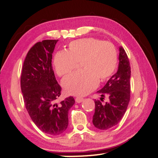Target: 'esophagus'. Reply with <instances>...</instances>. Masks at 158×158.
I'll use <instances>...</instances> for the list:
<instances>
[{
    "label": "esophagus",
    "mask_w": 158,
    "mask_h": 158,
    "mask_svg": "<svg viewBox=\"0 0 158 158\" xmlns=\"http://www.w3.org/2000/svg\"><path fill=\"white\" fill-rule=\"evenodd\" d=\"M84 98H81V97H77L76 98H75V101H76L77 103H81L82 101H83Z\"/></svg>",
    "instance_id": "34e87169"
}]
</instances>
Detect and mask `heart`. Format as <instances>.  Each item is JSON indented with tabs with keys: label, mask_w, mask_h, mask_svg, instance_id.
<instances>
[{
	"label": "heart",
	"mask_w": 158,
	"mask_h": 158,
	"mask_svg": "<svg viewBox=\"0 0 158 158\" xmlns=\"http://www.w3.org/2000/svg\"><path fill=\"white\" fill-rule=\"evenodd\" d=\"M117 52L109 42L83 38L71 42L67 51H60L54 58V65L60 77L73 72L80 63L81 71L62 81L64 92L72 96H85L98 83H103L114 74L117 65Z\"/></svg>",
	"instance_id": "heart-1"
}]
</instances>
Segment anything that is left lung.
Wrapping results in <instances>:
<instances>
[{"instance_id":"left-lung-1","label":"left lung","mask_w":158,"mask_h":158,"mask_svg":"<svg viewBox=\"0 0 158 158\" xmlns=\"http://www.w3.org/2000/svg\"><path fill=\"white\" fill-rule=\"evenodd\" d=\"M117 72L98 91L101 95V101L94 100L93 124L102 130L116 126L122 120L130 101L131 68L126 52L122 47L119 48ZM106 95L109 97V101L102 104L101 101Z\"/></svg>"}]
</instances>
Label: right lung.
Instances as JSON below:
<instances>
[{
    "mask_svg": "<svg viewBox=\"0 0 158 158\" xmlns=\"http://www.w3.org/2000/svg\"><path fill=\"white\" fill-rule=\"evenodd\" d=\"M58 40L36 43L23 62L21 88L23 101L31 120L43 132L50 135L63 133L68 126V111L75 103L72 96L60 105L55 101L62 88L52 68V53Z\"/></svg>",
    "mask_w": 158,
    "mask_h": 158,
    "instance_id": "obj_1",
    "label": "right lung"
}]
</instances>
